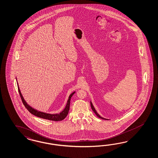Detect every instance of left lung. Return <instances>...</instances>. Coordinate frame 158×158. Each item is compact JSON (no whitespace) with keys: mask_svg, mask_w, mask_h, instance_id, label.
<instances>
[{"mask_svg":"<svg viewBox=\"0 0 158 158\" xmlns=\"http://www.w3.org/2000/svg\"><path fill=\"white\" fill-rule=\"evenodd\" d=\"M90 105H91V109H92L93 111H94V113H95V114L96 115H97V117H99V118H101V119H106V120H108V119H106V118H103V117H102L101 116H100V115H99V114H98V113L97 112V111H96L95 109L94 108V106H93V103H92V102H91V101H90Z\"/></svg>","mask_w":158,"mask_h":158,"instance_id":"1","label":"left lung"}]
</instances>
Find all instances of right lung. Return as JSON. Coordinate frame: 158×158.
<instances>
[{
  "instance_id": "right-lung-1",
  "label": "right lung",
  "mask_w": 158,
  "mask_h": 158,
  "mask_svg": "<svg viewBox=\"0 0 158 158\" xmlns=\"http://www.w3.org/2000/svg\"><path fill=\"white\" fill-rule=\"evenodd\" d=\"M16 79H17V77H16ZM17 85L18 91H19V95L21 96L22 102L24 104L26 108L28 110V111H29L30 113H31L32 114L35 115V116L40 117V118H44V119H48V120H51V121H61V120L64 119L67 117V115H68L69 110V106H70V100H71V98L72 97L73 95L75 93V91L73 92V93L70 94V95L69 96L67 105H66V106L65 107V108H64V110L63 111H61L60 113L50 114V113H47L43 112V111H39V110H36L35 109H34L33 107L30 106V105L29 104H27V103L26 102V101L25 99L23 98L21 92V90L19 89L18 81Z\"/></svg>"
}]
</instances>
